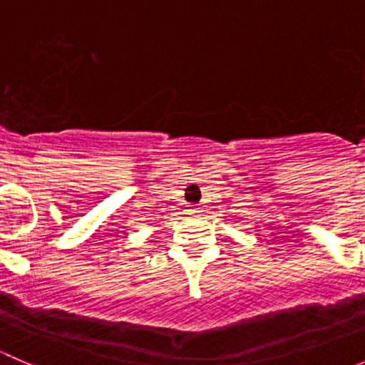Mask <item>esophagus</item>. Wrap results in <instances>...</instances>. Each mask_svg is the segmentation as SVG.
<instances>
[{"mask_svg":"<svg viewBox=\"0 0 365 365\" xmlns=\"http://www.w3.org/2000/svg\"><path fill=\"white\" fill-rule=\"evenodd\" d=\"M189 212H190V213H197V212H200V208H196V206H194V208H190Z\"/></svg>","mask_w":365,"mask_h":365,"instance_id":"obj_1","label":"esophagus"}]
</instances>
